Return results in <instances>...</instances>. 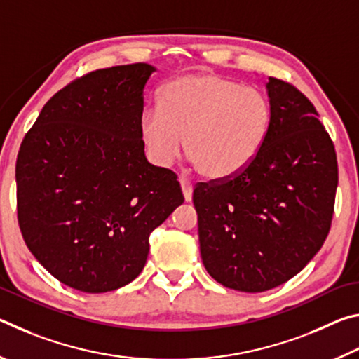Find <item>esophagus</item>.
<instances>
[{
    "instance_id": "1",
    "label": "esophagus",
    "mask_w": 359,
    "mask_h": 359,
    "mask_svg": "<svg viewBox=\"0 0 359 359\" xmlns=\"http://www.w3.org/2000/svg\"><path fill=\"white\" fill-rule=\"evenodd\" d=\"M180 187H182V193H184V198L187 203L191 201V194H193V185L190 180H187L184 177H180Z\"/></svg>"
}]
</instances>
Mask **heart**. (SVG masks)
Segmentation results:
<instances>
[{
    "label": "heart",
    "mask_w": 359,
    "mask_h": 359,
    "mask_svg": "<svg viewBox=\"0 0 359 359\" xmlns=\"http://www.w3.org/2000/svg\"><path fill=\"white\" fill-rule=\"evenodd\" d=\"M272 118L267 96L234 79L194 72L169 81L156 107L139 118L150 160L171 166L184 147L204 177L223 180L250 165L263 147Z\"/></svg>",
    "instance_id": "obj_1"
}]
</instances>
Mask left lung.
<instances>
[{
    "label": "left lung",
    "instance_id": "8db88e82",
    "mask_svg": "<svg viewBox=\"0 0 359 359\" xmlns=\"http://www.w3.org/2000/svg\"><path fill=\"white\" fill-rule=\"evenodd\" d=\"M266 88L272 118L258 155L234 177L193 190L204 267L245 293L288 282L317 255L339 182L334 144L307 96L276 77Z\"/></svg>",
    "mask_w": 359,
    "mask_h": 359
}]
</instances>
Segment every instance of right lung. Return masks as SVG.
<instances>
[{
  "label": "right lung",
  "mask_w": 359,
  "mask_h": 359,
  "mask_svg": "<svg viewBox=\"0 0 359 359\" xmlns=\"http://www.w3.org/2000/svg\"><path fill=\"white\" fill-rule=\"evenodd\" d=\"M154 66L92 71L60 90L23 137L17 218L50 274L106 293L141 274L149 238L184 203L171 169L150 165L139 135Z\"/></svg>",
  "instance_id": "add662e5"
}]
</instances>
